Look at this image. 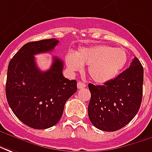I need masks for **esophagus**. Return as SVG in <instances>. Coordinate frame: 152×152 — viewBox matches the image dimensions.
Returning <instances> with one entry per match:
<instances>
[{"mask_svg": "<svg viewBox=\"0 0 152 152\" xmlns=\"http://www.w3.org/2000/svg\"><path fill=\"white\" fill-rule=\"evenodd\" d=\"M77 86H78V89H81V88H85V87H86V84H85V83H82V82H78Z\"/></svg>", "mask_w": 152, "mask_h": 152, "instance_id": "obj_1", "label": "esophagus"}]
</instances>
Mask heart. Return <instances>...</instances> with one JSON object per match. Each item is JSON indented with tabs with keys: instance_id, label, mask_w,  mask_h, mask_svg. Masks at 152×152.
Masks as SVG:
<instances>
[{
	"instance_id": "1",
	"label": "heart",
	"mask_w": 152,
	"mask_h": 152,
	"mask_svg": "<svg viewBox=\"0 0 152 152\" xmlns=\"http://www.w3.org/2000/svg\"><path fill=\"white\" fill-rule=\"evenodd\" d=\"M68 68L79 71L88 65V74L97 83H105L115 78L128 61L124 48L107 45L81 47L76 53H69L65 58Z\"/></svg>"
}]
</instances>
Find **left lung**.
<instances>
[{
	"mask_svg": "<svg viewBox=\"0 0 152 152\" xmlns=\"http://www.w3.org/2000/svg\"><path fill=\"white\" fill-rule=\"evenodd\" d=\"M143 67L134 57L129 68L101 86L89 83L88 116L96 129L114 132L122 129L139 110L142 98Z\"/></svg>",
	"mask_w": 152,
	"mask_h": 152,
	"instance_id": "obj_1",
	"label": "left lung"
}]
</instances>
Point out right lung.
Returning <instances> with one entry per match:
<instances>
[{
  "label": "right lung",
  "mask_w": 152,
  "mask_h": 152,
  "mask_svg": "<svg viewBox=\"0 0 152 152\" xmlns=\"http://www.w3.org/2000/svg\"><path fill=\"white\" fill-rule=\"evenodd\" d=\"M58 43L56 38L28 42L9 63L7 102L16 117L33 129H45L56 124L66 101L77 91V81L63 76L64 63L58 57H54L48 70L37 66L34 56L50 52Z\"/></svg>",
  "instance_id": "obj_1"
}]
</instances>
